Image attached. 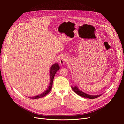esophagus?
Listing matches in <instances>:
<instances>
[{
	"label": "esophagus",
	"mask_w": 124,
	"mask_h": 124,
	"mask_svg": "<svg viewBox=\"0 0 124 124\" xmlns=\"http://www.w3.org/2000/svg\"><path fill=\"white\" fill-rule=\"evenodd\" d=\"M67 58L65 56H62L59 59V63L62 65H63L67 62Z\"/></svg>",
	"instance_id": "1"
}]
</instances>
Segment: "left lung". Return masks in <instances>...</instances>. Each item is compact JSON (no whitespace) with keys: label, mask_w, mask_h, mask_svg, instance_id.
I'll return each instance as SVG.
<instances>
[{"label":"left lung","mask_w":124,"mask_h":124,"mask_svg":"<svg viewBox=\"0 0 124 124\" xmlns=\"http://www.w3.org/2000/svg\"><path fill=\"white\" fill-rule=\"evenodd\" d=\"M71 88H72L73 91L78 95H79V96H80L82 97H84V98H89L90 99L96 98H97V97H99L101 95H102L101 94L98 95H88V94H87V93H84L83 92L81 91V90H80L78 88V87H77V86H74V87H73V86H71Z\"/></svg>","instance_id":"left-lung-1"}]
</instances>
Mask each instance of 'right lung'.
<instances>
[{
	"mask_svg": "<svg viewBox=\"0 0 124 124\" xmlns=\"http://www.w3.org/2000/svg\"><path fill=\"white\" fill-rule=\"evenodd\" d=\"M59 66L58 64V63H56L53 64L51 67L50 70V83L49 85H48V87L47 88L46 90V91H44L43 93H42L41 94H39L37 96H34V97H29L31 99H38L40 98H42L44 96L48 94L51 91V90L52 89V85H53V79L56 73L57 72V71L59 70Z\"/></svg>",
	"mask_w": 124,
	"mask_h": 124,
	"instance_id": "add662e5",
	"label": "right lung"
}]
</instances>
